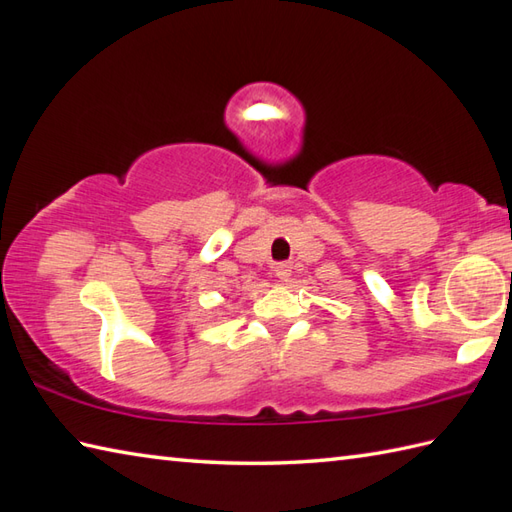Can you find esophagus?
Returning a JSON list of instances; mask_svg holds the SVG:
<instances>
[{"mask_svg": "<svg viewBox=\"0 0 512 512\" xmlns=\"http://www.w3.org/2000/svg\"><path fill=\"white\" fill-rule=\"evenodd\" d=\"M275 275H277V279H281V281H288L290 279V275H292V264H277L275 266Z\"/></svg>", "mask_w": 512, "mask_h": 512, "instance_id": "esophagus-1", "label": "esophagus"}]
</instances>
